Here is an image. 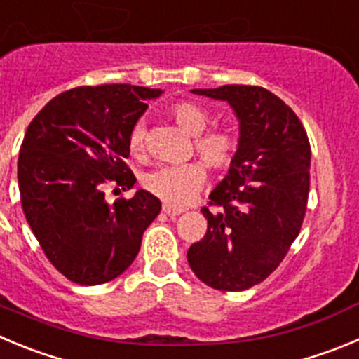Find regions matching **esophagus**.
I'll return each mask as SVG.
<instances>
[{
    "mask_svg": "<svg viewBox=\"0 0 359 359\" xmlns=\"http://www.w3.org/2000/svg\"><path fill=\"white\" fill-rule=\"evenodd\" d=\"M163 212H164V214H168L170 217H175V216H179V214H182L184 210L179 209V207L170 205V203H164V205H163Z\"/></svg>",
    "mask_w": 359,
    "mask_h": 359,
    "instance_id": "1",
    "label": "esophagus"
}]
</instances>
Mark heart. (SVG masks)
Listing matches in <instances>:
<instances>
[{"label": "heart", "mask_w": 359, "mask_h": 359, "mask_svg": "<svg viewBox=\"0 0 359 359\" xmlns=\"http://www.w3.org/2000/svg\"><path fill=\"white\" fill-rule=\"evenodd\" d=\"M170 115L180 129L195 138V150L200 159L214 172H225L232 166L237 154V138L226 129L203 130L209 126V113L200 104L180 100L170 108ZM145 127L142 122L134 123L127 138V149L133 156L143 154ZM205 182V172L200 164L187 163L179 166H159L147 173L143 186L154 196L173 205H186L196 191Z\"/></svg>", "instance_id": "obj_1"}]
</instances>
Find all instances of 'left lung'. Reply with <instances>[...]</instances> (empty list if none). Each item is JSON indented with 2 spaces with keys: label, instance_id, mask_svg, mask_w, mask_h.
Returning a JSON list of instances; mask_svg holds the SVG:
<instances>
[{
  "label": "left lung",
  "instance_id": "obj_1",
  "mask_svg": "<svg viewBox=\"0 0 359 359\" xmlns=\"http://www.w3.org/2000/svg\"><path fill=\"white\" fill-rule=\"evenodd\" d=\"M225 100L239 120L229 173L203 207L207 233L191 244L187 262L203 283L239 292L266 280L299 236L310 189V142L296 113L262 86L195 88Z\"/></svg>",
  "mask_w": 359,
  "mask_h": 359
}]
</instances>
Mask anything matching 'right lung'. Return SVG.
Masks as SVG:
<instances>
[{
  "instance_id": "right-lung-1",
  "label": "right lung",
  "mask_w": 359,
  "mask_h": 359,
  "mask_svg": "<svg viewBox=\"0 0 359 359\" xmlns=\"http://www.w3.org/2000/svg\"><path fill=\"white\" fill-rule=\"evenodd\" d=\"M159 88L78 86L49 100L32 120L18 161L25 216L49 262L79 285L115 280L133 264L159 198L138 189L108 203L104 187L130 189L126 164L133 126Z\"/></svg>"
}]
</instances>
